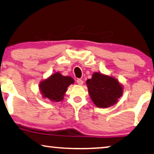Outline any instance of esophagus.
Masks as SVG:
<instances>
[{"label": "esophagus", "instance_id": "esophagus-1", "mask_svg": "<svg viewBox=\"0 0 154 154\" xmlns=\"http://www.w3.org/2000/svg\"><path fill=\"white\" fill-rule=\"evenodd\" d=\"M77 83L78 84H79V85H80V86H81V85L83 84L84 82L82 81V79H78L77 80Z\"/></svg>", "mask_w": 154, "mask_h": 154}]
</instances>
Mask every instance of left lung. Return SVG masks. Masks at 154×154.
I'll return each mask as SVG.
<instances>
[{"label":"left lung","mask_w":154,"mask_h":154,"mask_svg":"<svg viewBox=\"0 0 154 154\" xmlns=\"http://www.w3.org/2000/svg\"><path fill=\"white\" fill-rule=\"evenodd\" d=\"M86 85L92 101L98 108L113 106L123 94V86L116 78L100 72H94Z\"/></svg>","instance_id":"left-lung-1"}]
</instances>
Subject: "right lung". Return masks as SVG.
Wrapping results in <instances>:
<instances>
[{"label": "right lung", "instance_id": "right-lung-1", "mask_svg": "<svg viewBox=\"0 0 154 154\" xmlns=\"http://www.w3.org/2000/svg\"><path fill=\"white\" fill-rule=\"evenodd\" d=\"M74 82L71 77L63 76L57 72L41 81L38 87L43 98H48L52 102H59L63 100L68 87Z\"/></svg>", "mask_w": 154, "mask_h": 154}]
</instances>
